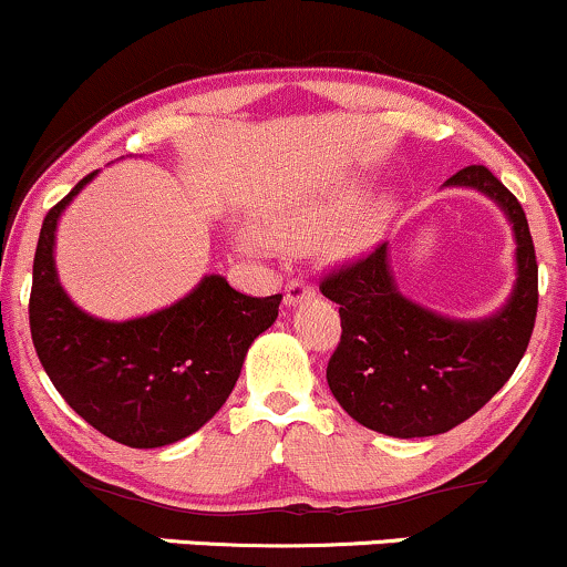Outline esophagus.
Listing matches in <instances>:
<instances>
[{
  "label": "esophagus",
  "instance_id": "34e87169",
  "mask_svg": "<svg viewBox=\"0 0 567 567\" xmlns=\"http://www.w3.org/2000/svg\"><path fill=\"white\" fill-rule=\"evenodd\" d=\"M316 295V289L305 281V278H291L289 284H286V295H284V302L289 305V308H295V305L305 302V299H310Z\"/></svg>",
  "mask_w": 567,
  "mask_h": 567
}]
</instances>
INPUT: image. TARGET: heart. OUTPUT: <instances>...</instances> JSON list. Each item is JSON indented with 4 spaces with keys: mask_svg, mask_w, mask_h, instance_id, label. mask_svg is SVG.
<instances>
[{
    "mask_svg": "<svg viewBox=\"0 0 567 567\" xmlns=\"http://www.w3.org/2000/svg\"><path fill=\"white\" fill-rule=\"evenodd\" d=\"M363 196H365L363 183H350L344 185V188L329 193V196H323L321 202H316L305 209V215L299 217L295 236L318 238L331 229L332 233L323 238L326 251H329L331 257L358 255V251H363L365 246L377 241V236L384 228V219H388L392 212V204L388 198H379V202L365 206V209L355 212V215L349 218L347 215L352 214V209L363 202ZM344 216L349 219L346 220ZM342 218L346 220L344 224L341 223Z\"/></svg>",
    "mask_w": 567,
    "mask_h": 567,
    "instance_id": "obj_1",
    "label": "heart"
}]
</instances>
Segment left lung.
I'll use <instances>...</instances> for the list:
<instances>
[{
	"mask_svg": "<svg viewBox=\"0 0 567 567\" xmlns=\"http://www.w3.org/2000/svg\"><path fill=\"white\" fill-rule=\"evenodd\" d=\"M502 206L517 241V281L496 316L454 321L398 291L388 244L323 276L321 291L339 305L342 337L326 379L348 414L392 437L454 430L483 409L515 374L538 310V265L520 202L483 164L445 179Z\"/></svg>",
	"mask_w": 567,
	"mask_h": 567,
	"instance_id": "8db88e82",
	"label": "left lung"
}]
</instances>
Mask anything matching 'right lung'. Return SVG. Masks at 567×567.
<instances>
[{"instance_id":"obj_1","label":"right lung","mask_w":567,"mask_h":567,"mask_svg":"<svg viewBox=\"0 0 567 567\" xmlns=\"http://www.w3.org/2000/svg\"><path fill=\"white\" fill-rule=\"evenodd\" d=\"M79 179L47 212L33 255L31 339L63 401L130 449H162L202 430L236 388L251 342L278 318L281 295L246 297L223 276L169 308L132 321H100L71 302L55 270L60 212L95 177Z\"/></svg>"}]
</instances>
